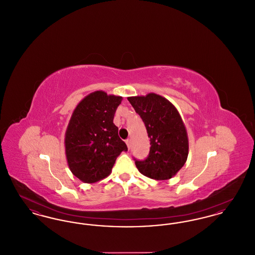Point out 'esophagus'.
<instances>
[{
    "mask_svg": "<svg viewBox=\"0 0 255 255\" xmlns=\"http://www.w3.org/2000/svg\"><path fill=\"white\" fill-rule=\"evenodd\" d=\"M126 144H127V146H128V148L130 149V147H131V139H126Z\"/></svg>",
    "mask_w": 255,
    "mask_h": 255,
    "instance_id": "esophagus-1",
    "label": "esophagus"
}]
</instances>
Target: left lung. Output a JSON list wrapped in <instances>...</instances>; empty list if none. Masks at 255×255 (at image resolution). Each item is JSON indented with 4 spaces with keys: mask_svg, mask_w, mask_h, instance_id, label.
<instances>
[{
    "mask_svg": "<svg viewBox=\"0 0 255 255\" xmlns=\"http://www.w3.org/2000/svg\"><path fill=\"white\" fill-rule=\"evenodd\" d=\"M145 124L150 152L144 160L134 159L138 171L148 178L169 180L184 165L188 156V137L176 107L161 96L128 97Z\"/></svg>",
    "mask_w": 255,
    "mask_h": 255,
    "instance_id": "8db88e82",
    "label": "left lung"
}]
</instances>
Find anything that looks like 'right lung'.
I'll use <instances>...</instances> for the list:
<instances>
[{"instance_id":"right-lung-1","label":"right lung","mask_w":255,"mask_h":255,"mask_svg":"<svg viewBox=\"0 0 255 255\" xmlns=\"http://www.w3.org/2000/svg\"><path fill=\"white\" fill-rule=\"evenodd\" d=\"M122 101V97L97 91L73 111L65 133L66 157L72 173L83 182L93 183L109 176L117 158L128 150L114 124Z\"/></svg>"}]
</instances>
